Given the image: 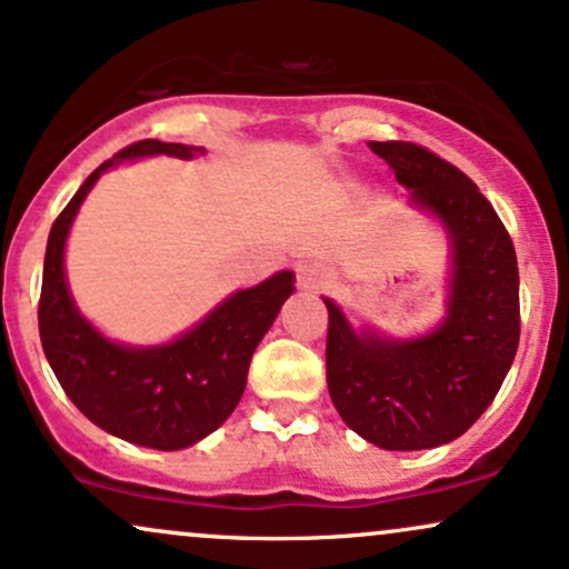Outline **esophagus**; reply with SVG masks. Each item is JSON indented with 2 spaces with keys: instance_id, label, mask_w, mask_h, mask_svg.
I'll use <instances>...</instances> for the list:
<instances>
[{
  "instance_id": "34e87169",
  "label": "esophagus",
  "mask_w": 569,
  "mask_h": 569,
  "mask_svg": "<svg viewBox=\"0 0 569 569\" xmlns=\"http://www.w3.org/2000/svg\"><path fill=\"white\" fill-rule=\"evenodd\" d=\"M331 283V276L320 264H299L297 267V286L302 291H323Z\"/></svg>"
}]
</instances>
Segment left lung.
Segmentation results:
<instances>
[{"instance_id": "left-lung-1", "label": "left lung", "mask_w": 569, "mask_h": 569, "mask_svg": "<svg viewBox=\"0 0 569 569\" xmlns=\"http://www.w3.org/2000/svg\"><path fill=\"white\" fill-rule=\"evenodd\" d=\"M410 207L440 219L450 243L448 312L435 331L389 339L328 307L326 379L352 432L385 450H427L461 437L501 389L519 345L515 243L496 209L453 163L413 142H368Z\"/></svg>"}]
</instances>
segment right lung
Here are the masks:
<instances>
[{
    "label": "right lung",
    "instance_id": "add662e5",
    "mask_svg": "<svg viewBox=\"0 0 569 569\" xmlns=\"http://www.w3.org/2000/svg\"><path fill=\"white\" fill-rule=\"evenodd\" d=\"M193 159L203 148L140 140L100 163L47 238L39 337L60 387L89 421L108 435L153 450H182L228 421L246 389L249 362L293 293V272L280 270L254 289L230 293L201 323L169 345H119L73 305L66 280V241L77 211L102 172L146 156Z\"/></svg>",
    "mask_w": 569,
    "mask_h": 569
}]
</instances>
